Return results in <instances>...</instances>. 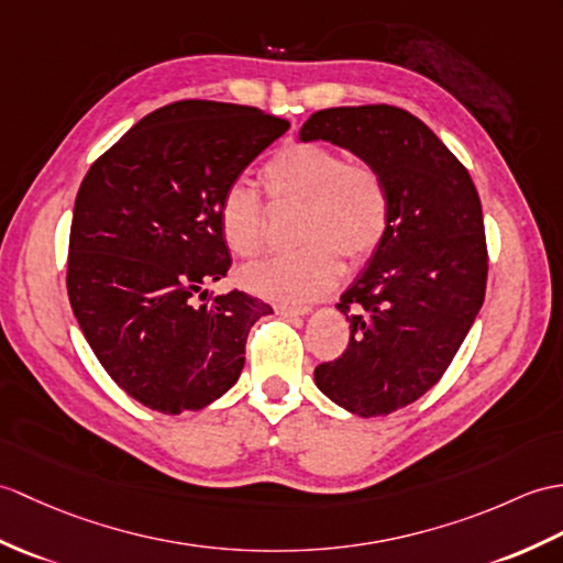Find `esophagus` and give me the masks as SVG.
Masks as SVG:
<instances>
[{
	"mask_svg": "<svg viewBox=\"0 0 563 563\" xmlns=\"http://www.w3.org/2000/svg\"><path fill=\"white\" fill-rule=\"evenodd\" d=\"M311 309L309 307H290V305H276V313L283 319H297V317H307Z\"/></svg>",
	"mask_w": 563,
	"mask_h": 563,
	"instance_id": "34e87169",
	"label": "esophagus"
}]
</instances>
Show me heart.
I'll return each instance as SVG.
<instances>
[{"instance_id":"heart-1","label":"heart","mask_w":563,"mask_h":563,"mask_svg":"<svg viewBox=\"0 0 563 563\" xmlns=\"http://www.w3.org/2000/svg\"><path fill=\"white\" fill-rule=\"evenodd\" d=\"M273 201L302 203L295 252L268 256L242 271L250 292L283 305H307L343 278V254L367 261L384 242L390 199L382 173L369 163L345 161L323 143H292L264 167ZM218 228L228 250L252 258L264 246V208L256 191L232 181L220 194Z\"/></svg>"}]
</instances>
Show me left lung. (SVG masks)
Returning <instances> with one entry per match:
<instances>
[{
	"mask_svg": "<svg viewBox=\"0 0 563 563\" xmlns=\"http://www.w3.org/2000/svg\"><path fill=\"white\" fill-rule=\"evenodd\" d=\"M299 141H329L382 173L384 242L335 307L347 350L313 369L323 396L360 417L415 402L449 369L487 287L482 203L467 169L431 129L394 104L313 112Z\"/></svg>",
	"mask_w": 563,
	"mask_h": 563,
	"instance_id": "8db88e82",
	"label": "left lung"
}]
</instances>
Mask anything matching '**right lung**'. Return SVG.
<instances>
[{
    "label": "right lung",
    "instance_id": "1",
    "mask_svg": "<svg viewBox=\"0 0 563 563\" xmlns=\"http://www.w3.org/2000/svg\"><path fill=\"white\" fill-rule=\"evenodd\" d=\"M287 126L246 104L179 100L143 117L81 181L69 302L104 372L151 410L218 400L238 384L250 329L273 313L240 290L206 305L194 295L232 264L220 194Z\"/></svg>",
    "mask_w": 563,
    "mask_h": 563
}]
</instances>
